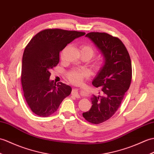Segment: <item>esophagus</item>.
I'll return each instance as SVG.
<instances>
[{"instance_id":"obj_1","label":"esophagus","mask_w":154,"mask_h":154,"mask_svg":"<svg viewBox=\"0 0 154 154\" xmlns=\"http://www.w3.org/2000/svg\"><path fill=\"white\" fill-rule=\"evenodd\" d=\"M72 95L75 96L77 98H80V95L79 94V91H78V89L77 88H74L73 91H72Z\"/></svg>"}]
</instances>
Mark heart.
Listing matches in <instances>:
<instances>
[{"label": "heart", "instance_id": "obj_1", "mask_svg": "<svg viewBox=\"0 0 154 154\" xmlns=\"http://www.w3.org/2000/svg\"><path fill=\"white\" fill-rule=\"evenodd\" d=\"M81 52L88 56L90 58L96 52V50L92 45L90 44H85L81 46ZM102 64L100 60H96L94 62V66L96 69H98ZM89 74V71L85 69L73 68L67 72V77L69 81L72 83H79L85 77H87Z\"/></svg>", "mask_w": 154, "mask_h": 154}]
</instances>
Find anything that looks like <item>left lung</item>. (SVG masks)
Listing matches in <instances>:
<instances>
[{
    "instance_id": "left-lung-1",
    "label": "left lung",
    "mask_w": 154,
    "mask_h": 154,
    "mask_svg": "<svg viewBox=\"0 0 154 154\" xmlns=\"http://www.w3.org/2000/svg\"><path fill=\"white\" fill-rule=\"evenodd\" d=\"M86 37L94 42L104 59L92 83L102 88L103 96H93L91 109L83 113V116L88 122L100 124L115 114L130 87L131 60L125 46L117 37L99 32L88 33Z\"/></svg>"
}]
</instances>
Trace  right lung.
Returning a JSON list of instances; mask_svg holds the SVG:
<instances>
[{"label":"right lung","mask_w":154,"mask_h":154,"mask_svg":"<svg viewBox=\"0 0 154 154\" xmlns=\"http://www.w3.org/2000/svg\"><path fill=\"white\" fill-rule=\"evenodd\" d=\"M84 32L47 29L31 38L24 50L21 85L27 104L35 114L48 117L56 112L71 87L49 79L50 70L59 63L60 52Z\"/></svg>","instance_id":"right-lung-1"}]
</instances>
